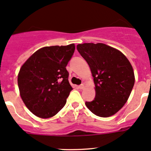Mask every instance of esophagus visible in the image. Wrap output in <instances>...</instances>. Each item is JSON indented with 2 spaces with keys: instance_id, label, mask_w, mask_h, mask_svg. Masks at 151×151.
I'll return each mask as SVG.
<instances>
[{
  "instance_id": "1",
  "label": "esophagus",
  "mask_w": 151,
  "mask_h": 151,
  "mask_svg": "<svg viewBox=\"0 0 151 151\" xmlns=\"http://www.w3.org/2000/svg\"><path fill=\"white\" fill-rule=\"evenodd\" d=\"M84 88H85L84 84H82V85H80V86H79V88H80V89H83Z\"/></svg>"
}]
</instances>
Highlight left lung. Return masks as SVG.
Listing matches in <instances>:
<instances>
[{"mask_svg": "<svg viewBox=\"0 0 151 151\" xmlns=\"http://www.w3.org/2000/svg\"><path fill=\"white\" fill-rule=\"evenodd\" d=\"M77 49L89 65L96 87L95 98L85 105L97 116H112L126 104L134 85L130 62L119 50L102 43L80 44Z\"/></svg>", "mask_w": 151, "mask_h": 151, "instance_id": "1", "label": "left lung"}]
</instances>
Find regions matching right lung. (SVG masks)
<instances>
[{
	"label": "right lung",
	"mask_w": 151,
	"mask_h": 151,
	"mask_svg": "<svg viewBox=\"0 0 151 151\" xmlns=\"http://www.w3.org/2000/svg\"><path fill=\"white\" fill-rule=\"evenodd\" d=\"M74 50V44L43 47L21 67L17 79L21 98L36 116L51 118L66 104L73 89L66 67Z\"/></svg>",
	"instance_id": "right-lung-1"
}]
</instances>
